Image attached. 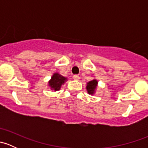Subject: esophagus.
I'll return each mask as SVG.
<instances>
[{
    "label": "esophagus",
    "instance_id": "obj_1",
    "mask_svg": "<svg viewBox=\"0 0 148 148\" xmlns=\"http://www.w3.org/2000/svg\"><path fill=\"white\" fill-rule=\"evenodd\" d=\"M73 78H74V79H76V80H79V76L77 75V74H74V76H73Z\"/></svg>",
    "mask_w": 148,
    "mask_h": 148
}]
</instances>
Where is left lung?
<instances>
[{"label":"left lung","instance_id":"1","mask_svg":"<svg viewBox=\"0 0 148 148\" xmlns=\"http://www.w3.org/2000/svg\"><path fill=\"white\" fill-rule=\"evenodd\" d=\"M97 85V81H96V80H92V81L89 82L87 84V86H86L88 93L92 95L94 93V92H95V89L96 88Z\"/></svg>","mask_w":148,"mask_h":148}]
</instances>
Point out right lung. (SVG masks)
I'll list each match as a JSON object with an SVG mask.
<instances>
[{"label": "right lung", "mask_w": 148, "mask_h": 148, "mask_svg": "<svg viewBox=\"0 0 148 148\" xmlns=\"http://www.w3.org/2000/svg\"><path fill=\"white\" fill-rule=\"evenodd\" d=\"M66 79L63 76L60 75L58 73H56L51 77V79L49 82V86L51 87V89H53L55 91L59 90L62 84L64 83Z\"/></svg>", "instance_id": "add662e5"}]
</instances>
